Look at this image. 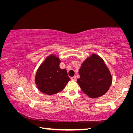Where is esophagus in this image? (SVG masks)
I'll list each match as a JSON object with an SVG mask.
<instances>
[{
    "label": "esophagus",
    "mask_w": 133,
    "mask_h": 133,
    "mask_svg": "<svg viewBox=\"0 0 133 133\" xmlns=\"http://www.w3.org/2000/svg\"><path fill=\"white\" fill-rule=\"evenodd\" d=\"M71 80H73V81H76V76H74V77H71Z\"/></svg>",
    "instance_id": "1"
}]
</instances>
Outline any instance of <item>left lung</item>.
<instances>
[{
    "instance_id": "obj_1",
    "label": "left lung",
    "mask_w": 133,
    "mask_h": 133,
    "mask_svg": "<svg viewBox=\"0 0 133 133\" xmlns=\"http://www.w3.org/2000/svg\"><path fill=\"white\" fill-rule=\"evenodd\" d=\"M77 83L90 98L101 97L109 90L112 77L109 69L99 56L92 55L83 63Z\"/></svg>"
}]
</instances>
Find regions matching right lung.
I'll return each mask as SVG.
<instances>
[{"label":"right lung","instance_id":"add662e5","mask_svg":"<svg viewBox=\"0 0 133 133\" xmlns=\"http://www.w3.org/2000/svg\"><path fill=\"white\" fill-rule=\"evenodd\" d=\"M60 60L50 55L40 65L36 75L35 82L39 90L48 95L61 91L70 80L66 69L59 67Z\"/></svg>","mask_w":133,"mask_h":133}]
</instances>
